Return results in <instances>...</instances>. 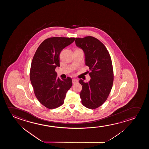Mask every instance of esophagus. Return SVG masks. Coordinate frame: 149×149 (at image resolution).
<instances>
[{"instance_id":"1","label":"esophagus","mask_w":149,"mask_h":149,"mask_svg":"<svg viewBox=\"0 0 149 149\" xmlns=\"http://www.w3.org/2000/svg\"><path fill=\"white\" fill-rule=\"evenodd\" d=\"M78 81V80L77 79H72V83H73V84H76V83H77Z\"/></svg>"}]
</instances>
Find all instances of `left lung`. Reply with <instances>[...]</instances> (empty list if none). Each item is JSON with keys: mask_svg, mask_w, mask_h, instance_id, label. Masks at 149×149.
Returning <instances> with one entry per match:
<instances>
[{"mask_svg": "<svg viewBox=\"0 0 149 149\" xmlns=\"http://www.w3.org/2000/svg\"><path fill=\"white\" fill-rule=\"evenodd\" d=\"M75 43L84 50L86 65L91 71L90 81L79 80L82 86L80 94L82 104L86 108L96 109L106 101L112 88L113 71L111 57L104 44L94 37L77 38Z\"/></svg>", "mask_w": 149, "mask_h": 149, "instance_id": "8db88e82", "label": "left lung"}]
</instances>
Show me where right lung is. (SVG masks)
Returning a JSON list of instances; mask_svg holds the SVG:
<instances>
[{
  "label": "right lung",
  "mask_w": 149,
  "mask_h": 149,
  "mask_svg": "<svg viewBox=\"0 0 149 149\" xmlns=\"http://www.w3.org/2000/svg\"><path fill=\"white\" fill-rule=\"evenodd\" d=\"M75 40V38H49L41 43L35 52L30 79L35 96L46 108L54 109L63 105L66 93L72 86L71 78H57L55 69L60 66L61 50Z\"/></svg>",
  "instance_id": "right-lung-1"
}]
</instances>
